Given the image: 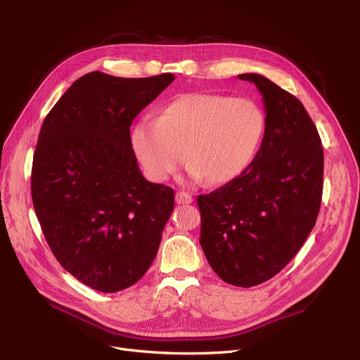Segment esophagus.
<instances>
[{
    "label": "esophagus",
    "instance_id": "obj_1",
    "mask_svg": "<svg viewBox=\"0 0 360 360\" xmlns=\"http://www.w3.org/2000/svg\"><path fill=\"white\" fill-rule=\"evenodd\" d=\"M175 201H176V204H191L194 201V198H193L191 194L184 193V191H178L176 195H175Z\"/></svg>",
    "mask_w": 360,
    "mask_h": 360
}]
</instances>
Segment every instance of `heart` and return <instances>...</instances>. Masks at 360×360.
I'll list each match as a JSON object with an SVG mask.
<instances>
[{"mask_svg": "<svg viewBox=\"0 0 360 360\" xmlns=\"http://www.w3.org/2000/svg\"><path fill=\"white\" fill-rule=\"evenodd\" d=\"M266 131V115L247 98L188 93L144 118L131 131L132 150L146 175L163 182L185 159L186 174L213 185L238 178L252 162Z\"/></svg>", "mask_w": 360, "mask_h": 360, "instance_id": "obj_1", "label": "heart"}]
</instances>
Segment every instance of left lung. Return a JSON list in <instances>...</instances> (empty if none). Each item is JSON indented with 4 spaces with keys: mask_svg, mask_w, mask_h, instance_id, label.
I'll use <instances>...</instances> for the list:
<instances>
[{
    "mask_svg": "<svg viewBox=\"0 0 360 360\" xmlns=\"http://www.w3.org/2000/svg\"><path fill=\"white\" fill-rule=\"evenodd\" d=\"M257 86L266 131L251 165L219 190L198 195L200 243L214 273L239 288L274 277L314 229L323 197L324 151L304 105L264 75Z\"/></svg>",
    "mask_w": 360,
    "mask_h": 360,
    "instance_id": "1",
    "label": "left lung"
}]
</instances>
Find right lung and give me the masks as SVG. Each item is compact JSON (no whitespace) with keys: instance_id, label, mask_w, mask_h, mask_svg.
Masks as SVG:
<instances>
[{"instance_id":"1","label":"right lung","mask_w":360,"mask_h":360,"mask_svg":"<svg viewBox=\"0 0 360 360\" xmlns=\"http://www.w3.org/2000/svg\"><path fill=\"white\" fill-rule=\"evenodd\" d=\"M175 80L165 72L122 79L93 71L46 115L32 166V200L55 258L83 285L113 293L153 262L175 193L148 182L129 127Z\"/></svg>"}]
</instances>
